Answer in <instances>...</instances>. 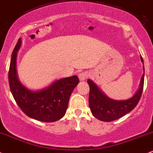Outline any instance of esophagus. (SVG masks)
<instances>
[{"label":"esophagus","instance_id":"esophagus-1","mask_svg":"<svg viewBox=\"0 0 153 153\" xmlns=\"http://www.w3.org/2000/svg\"><path fill=\"white\" fill-rule=\"evenodd\" d=\"M88 75L87 73H81L78 75V78H79L80 81H84V80L88 78Z\"/></svg>","mask_w":153,"mask_h":153}]
</instances>
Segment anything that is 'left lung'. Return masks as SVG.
Returning a JSON list of instances; mask_svg holds the SVG:
<instances>
[{
	"label": "left lung",
	"mask_w": 153,
	"mask_h": 153,
	"mask_svg": "<svg viewBox=\"0 0 153 153\" xmlns=\"http://www.w3.org/2000/svg\"><path fill=\"white\" fill-rule=\"evenodd\" d=\"M141 62L143 63V59L140 56ZM144 73L141 78L139 88L133 97L124 100H112L105 94L92 80H87L89 85L90 91L88 104L92 115L96 118L105 122H110L124 116L135 108L142 96L144 86L145 68L143 65Z\"/></svg>",
	"instance_id": "8db88e82"
}]
</instances>
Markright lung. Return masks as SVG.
<instances>
[{
  "mask_svg": "<svg viewBox=\"0 0 153 153\" xmlns=\"http://www.w3.org/2000/svg\"><path fill=\"white\" fill-rule=\"evenodd\" d=\"M21 46L19 38L11 55L8 73L10 89L15 101L31 118L47 123L57 121L66 113L70 97L79 79L73 75L53 80L41 89H30L20 82L16 70V57Z\"/></svg>",
  "mask_w": 153,
  "mask_h": 153,
  "instance_id": "1",
  "label": "right lung"
}]
</instances>
